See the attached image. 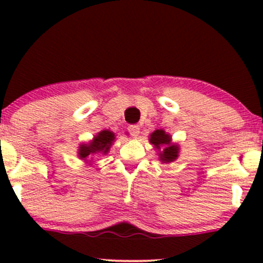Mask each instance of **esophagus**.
Listing matches in <instances>:
<instances>
[{
  "mask_svg": "<svg viewBox=\"0 0 263 263\" xmlns=\"http://www.w3.org/2000/svg\"><path fill=\"white\" fill-rule=\"evenodd\" d=\"M140 126L138 125H131L128 127V131H129V134H131L132 136H134V137H137L138 135H140Z\"/></svg>",
  "mask_w": 263,
  "mask_h": 263,
  "instance_id": "1",
  "label": "esophagus"
}]
</instances>
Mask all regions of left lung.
I'll use <instances>...</instances> for the list:
<instances>
[{
    "label": "left lung",
    "mask_w": 263,
    "mask_h": 263,
    "mask_svg": "<svg viewBox=\"0 0 263 263\" xmlns=\"http://www.w3.org/2000/svg\"><path fill=\"white\" fill-rule=\"evenodd\" d=\"M149 142L159 151V159L163 163H171L176 161L179 156V146L177 143H172L171 135L165 134L164 129H156L151 134Z\"/></svg>",
    "instance_id": "1"
}]
</instances>
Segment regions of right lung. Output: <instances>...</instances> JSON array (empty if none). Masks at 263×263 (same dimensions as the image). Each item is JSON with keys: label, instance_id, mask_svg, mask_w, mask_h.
I'll use <instances>...</instances> for the list:
<instances>
[{"label": "right lung", "instance_id": "1", "mask_svg": "<svg viewBox=\"0 0 263 263\" xmlns=\"http://www.w3.org/2000/svg\"><path fill=\"white\" fill-rule=\"evenodd\" d=\"M115 141V134L114 132L108 131V129H104V131L99 132L95 137L92 138V141H90L89 143L80 144L79 147V156L80 159L86 161L87 158H91L93 156L98 155H106L110 151L111 144Z\"/></svg>", "mask_w": 263, "mask_h": 263}]
</instances>
